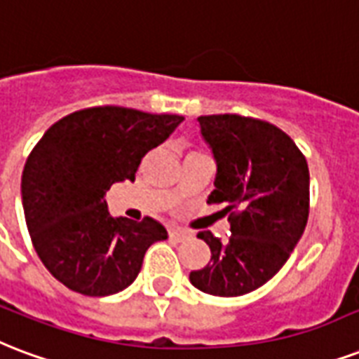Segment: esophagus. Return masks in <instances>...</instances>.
<instances>
[{"mask_svg": "<svg viewBox=\"0 0 359 359\" xmlns=\"http://www.w3.org/2000/svg\"><path fill=\"white\" fill-rule=\"evenodd\" d=\"M169 237L175 241H184L186 237H190V231H186L182 228H171L169 229Z\"/></svg>", "mask_w": 359, "mask_h": 359, "instance_id": "34e87169", "label": "esophagus"}]
</instances>
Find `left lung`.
I'll return each mask as SVG.
<instances>
[{"mask_svg":"<svg viewBox=\"0 0 359 359\" xmlns=\"http://www.w3.org/2000/svg\"><path fill=\"white\" fill-rule=\"evenodd\" d=\"M199 130L216 161L209 203H226L228 241L199 231L210 248L207 267L190 273L205 294L237 297L277 275L305 231L309 168L283 130L239 114L199 116Z\"/></svg>","mask_w":359,"mask_h":359,"instance_id":"obj_1","label":"left lung"}]
</instances>
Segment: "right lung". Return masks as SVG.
Returning <instances> with one entry per match:
<instances>
[{
    "mask_svg": "<svg viewBox=\"0 0 359 359\" xmlns=\"http://www.w3.org/2000/svg\"><path fill=\"white\" fill-rule=\"evenodd\" d=\"M184 120L126 107H92L52 124L22 173V207L35 252L73 292L105 297L139 275L150 245L168 239L154 218L133 222L109 215L105 196L135 180L147 152Z\"/></svg>",
    "mask_w": 359,
    "mask_h": 359,
    "instance_id": "add662e5",
    "label": "right lung"
}]
</instances>
